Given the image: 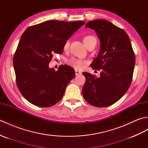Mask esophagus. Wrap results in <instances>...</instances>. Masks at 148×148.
I'll return each mask as SVG.
<instances>
[{
    "label": "esophagus",
    "mask_w": 148,
    "mask_h": 148,
    "mask_svg": "<svg viewBox=\"0 0 148 148\" xmlns=\"http://www.w3.org/2000/svg\"><path fill=\"white\" fill-rule=\"evenodd\" d=\"M75 73H76V76H79V75H81V74H82V72L79 71H77V70H76L75 71Z\"/></svg>",
    "instance_id": "obj_1"
}]
</instances>
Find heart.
Masks as SVG:
<instances>
[{
  "label": "heart",
  "instance_id": "b5f03b06",
  "mask_svg": "<svg viewBox=\"0 0 148 148\" xmlns=\"http://www.w3.org/2000/svg\"><path fill=\"white\" fill-rule=\"evenodd\" d=\"M83 40L84 44L85 45V46L88 48H89L90 46L95 45V44H97L96 38L94 36H91V35H87V36H84ZM69 48V40H66L64 45L63 49H64L65 51H68ZM67 64L68 65L71 66V67L76 69H81L84 67V65L86 64V62L84 60H81L77 59L76 58H72L71 59H69L67 61Z\"/></svg>",
  "mask_w": 148,
  "mask_h": 148
}]
</instances>
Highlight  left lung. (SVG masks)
Returning <instances> with one entry per match:
<instances>
[{
	"instance_id": "1",
	"label": "left lung",
	"mask_w": 148,
	"mask_h": 148,
	"mask_svg": "<svg viewBox=\"0 0 148 148\" xmlns=\"http://www.w3.org/2000/svg\"><path fill=\"white\" fill-rule=\"evenodd\" d=\"M85 27L95 30L100 39L99 53L90 65L102 72L99 78L83 72V95L93 106H111L125 95L132 80L136 57L130 40L124 30L105 20L90 21Z\"/></svg>"
}]
</instances>
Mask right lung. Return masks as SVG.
I'll return each instance as SVG.
<instances>
[{
  "label": "right lung",
  "mask_w": 148,
  "mask_h": 148,
  "mask_svg": "<svg viewBox=\"0 0 148 148\" xmlns=\"http://www.w3.org/2000/svg\"><path fill=\"white\" fill-rule=\"evenodd\" d=\"M85 22L49 20L29 27L21 36L13 57L16 84L25 99L32 104L48 108L58 102L75 76L73 68L61 65L49 67L53 56Z\"/></svg>",
  "instance_id": "obj_1"
}]
</instances>
